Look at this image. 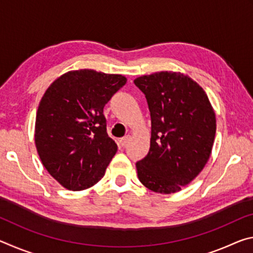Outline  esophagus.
<instances>
[{"label": "esophagus", "mask_w": 253, "mask_h": 253, "mask_svg": "<svg viewBox=\"0 0 253 253\" xmlns=\"http://www.w3.org/2000/svg\"><path fill=\"white\" fill-rule=\"evenodd\" d=\"M129 140H130V136L127 135V136L124 137V138H122L121 140H119V144H121V146L125 147L126 145H127L128 143H129Z\"/></svg>", "instance_id": "1"}]
</instances>
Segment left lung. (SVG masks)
<instances>
[{"mask_svg":"<svg viewBox=\"0 0 253 253\" xmlns=\"http://www.w3.org/2000/svg\"><path fill=\"white\" fill-rule=\"evenodd\" d=\"M146 97L152 122L149 152L136 163L148 190L181 191L207 164L215 137V114L202 87L190 77L161 71L134 80Z\"/></svg>","mask_w":253,"mask_h":253,"instance_id":"1","label":"left lung"}]
</instances>
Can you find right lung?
Wrapping results in <instances>:
<instances>
[{
    "label": "right lung",
    "mask_w": 253,
    "mask_h": 253,
    "mask_svg": "<svg viewBox=\"0 0 253 253\" xmlns=\"http://www.w3.org/2000/svg\"><path fill=\"white\" fill-rule=\"evenodd\" d=\"M122 75L69 71L51 84L40 101L34 140L42 164L71 191L104 177L117 145L107 134L104 107L126 84Z\"/></svg>",
    "instance_id": "right-lung-1"
}]
</instances>
